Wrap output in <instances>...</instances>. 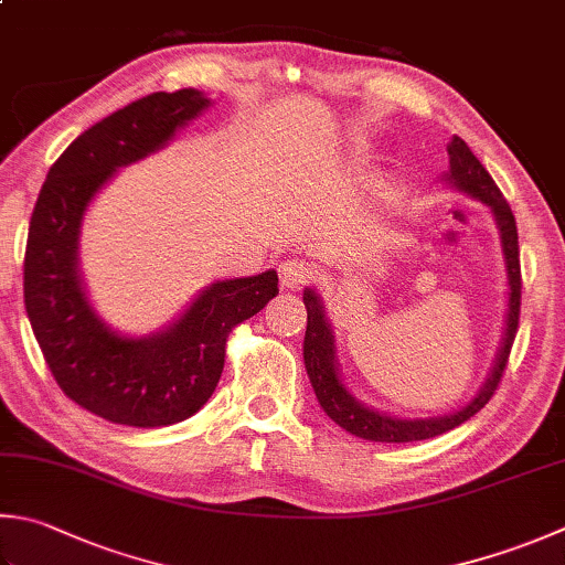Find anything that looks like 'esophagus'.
Here are the masks:
<instances>
[{
  "label": "esophagus",
  "mask_w": 565,
  "mask_h": 565,
  "mask_svg": "<svg viewBox=\"0 0 565 565\" xmlns=\"http://www.w3.org/2000/svg\"><path fill=\"white\" fill-rule=\"evenodd\" d=\"M278 275H280V282L282 287H302L307 282L315 280L317 270L312 268L310 263H305L300 258H292V260H282L280 268H278Z\"/></svg>",
  "instance_id": "esophagus-1"
}]
</instances>
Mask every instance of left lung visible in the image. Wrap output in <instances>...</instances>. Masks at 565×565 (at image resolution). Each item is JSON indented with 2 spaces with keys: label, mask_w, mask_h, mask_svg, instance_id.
Returning <instances> with one entry per match:
<instances>
[{
  "label": "left lung",
  "mask_w": 565,
  "mask_h": 565,
  "mask_svg": "<svg viewBox=\"0 0 565 565\" xmlns=\"http://www.w3.org/2000/svg\"><path fill=\"white\" fill-rule=\"evenodd\" d=\"M450 154V182L470 194L480 199L482 204L494 211L499 233H502V248L507 258L509 270V317H507V332L502 349H499L497 364L492 376L487 379L484 388L480 391L470 406L457 411L445 418H430V420H398L391 415H383L376 411H369L361 406L356 398L349 396V391L342 386V381L337 376L334 366V347H332V332H329L327 319L319 305V297L315 290H305V307H307V332H305V366L310 374L312 388L317 393L319 406L332 418L337 425H342L344 430L364 440L374 443H415V440H428L435 435H443L457 425L470 420L475 413H480L489 398L494 396V391L502 383L504 369L509 364V354H512V344L519 329V312H521V265H519V233L512 209H509L507 199L494 179L489 177L487 169L482 167L480 159L472 154L470 147L460 137H452L448 145Z\"/></svg>",
  "instance_id": "1"
}]
</instances>
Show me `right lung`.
I'll return each instance as SVG.
<instances>
[{
	"instance_id": "obj_1",
	"label": "right lung",
	"mask_w": 565,
	"mask_h": 565,
	"mask_svg": "<svg viewBox=\"0 0 565 565\" xmlns=\"http://www.w3.org/2000/svg\"><path fill=\"white\" fill-rule=\"evenodd\" d=\"M209 105L199 90L152 93L95 122L53 167L29 223L24 305L51 376L81 408L132 428L194 415L216 391L228 334L278 295V273L214 282L162 334L125 339L93 315L76 270L81 218L117 167L159 150Z\"/></svg>"
}]
</instances>
